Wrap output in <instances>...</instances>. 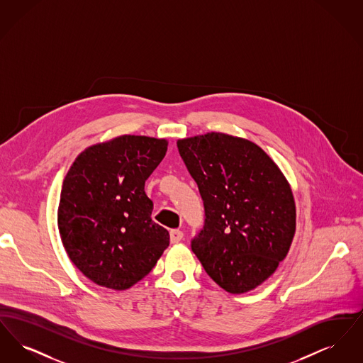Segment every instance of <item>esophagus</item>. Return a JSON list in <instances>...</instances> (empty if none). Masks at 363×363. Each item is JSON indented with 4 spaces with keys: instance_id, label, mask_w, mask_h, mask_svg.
Returning a JSON list of instances; mask_svg holds the SVG:
<instances>
[{
    "instance_id": "1",
    "label": "esophagus",
    "mask_w": 363,
    "mask_h": 363,
    "mask_svg": "<svg viewBox=\"0 0 363 363\" xmlns=\"http://www.w3.org/2000/svg\"><path fill=\"white\" fill-rule=\"evenodd\" d=\"M182 238H184V233L181 230L174 228L170 231V241H172V243H178Z\"/></svg>"
}]
</instances>
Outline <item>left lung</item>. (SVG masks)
Masks as SVG:
<instances>
[{"mask_svg": "<svg viewBox=\"0 0 363 363\" xmlns=\"http://www.w3.org/2000/svg\"><path fill=\"white\" fill-rule=\"evenodd\" d=\"M204 204L191 238L206 272L231 294L247 293L277 271L295 233L293 191L259 145L225 133L177 141Z\"/></svg>", "mask_w": 363, "mask_h": 363, "instance_id": "left-lung-1", "label": "left lung"}]
</instances>
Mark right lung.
Wrapping results in <instances>:
<instances>
[{"label":"right lung","mask_w":363,"mask_h":363,"mask_svg":"<svg viewBox=\"0 0 363 363\" xmlns=\"http://www.w3.org/2000/svg\"><path fill=\"white\" fill-rule=\"evenodd\" d=\"M164 138L125 135L88 147L64 179L58 230L70 261L94 283L126 290L170 243L151 219L144 185L166 155Z\"/></svg>","instance_id":"obj_1"}]
</instances>
